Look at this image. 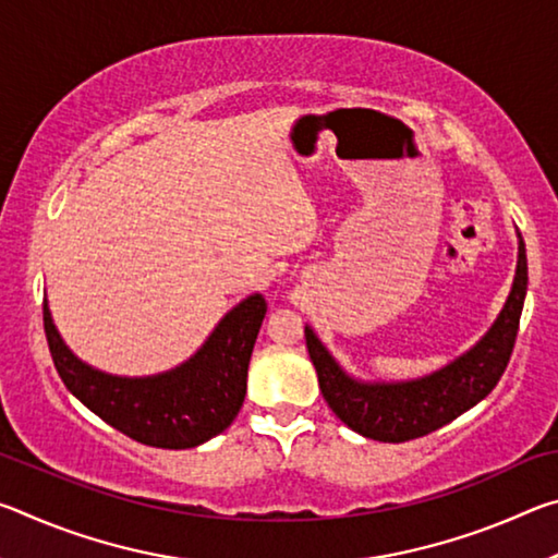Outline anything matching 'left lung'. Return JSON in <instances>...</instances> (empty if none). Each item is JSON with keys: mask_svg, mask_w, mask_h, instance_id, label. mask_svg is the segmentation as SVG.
Segmentation results:
<instances>
[{"mask_svg": "<svg viewBox=\"0 0 558 558\" xmlns=\"http://www.w3.org/2000/svg\"><path fill=\"white\" fill-rule=\"evenodd\" d=\"M526 280V251L519 235L514 282L495 325L456 362L411 381L386 384L354 379L327 352L313 327H305L307 352L315 364L327 405L359 436L381 442L413 440L442 428L483 401L505 374L514 349L519 317H522Z\"/></svg>", "mask_w": 558, "mask_h": 558, "instance_id": "obj_1", "label": "left lung"}]
</instances>
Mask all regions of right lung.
I'll list each match as a JSON object with an SVG mask.
<instances>
[{
  "instance_id": "obj_1",
  "label": "right lung",
  "mask_w": 558,
  "mask_h": 558,
  "mask_svg": "<svg viewBox=\"0 0 558 558\" xmlns=\"http://www.w3.org/2000/svg\"><path fill=\"white\" fill-rule=\"evenodd\" d=\"M268 302L260 292L223 315L199 352L155 376H112L75 356L44 300V329L59 372L75 399L143 446L184 450L231 426L245 399L248 362Z\"/></svg>"
}]
</instances>
